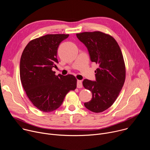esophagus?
<instances>
[{
    "mask_svg": "<svg viewBox=\"0 0 150 150\" xmlns=\"http://www.w3.org/2000/svg\"><path fill=\"white\" fill-rule=\"evenodd\" d=\"M82 87V81L80 80H78L77 81V88H81Z\"/></svg>",
    "mask_w": 150,
    "mask_h": 150,
    "instance_id": "34e87169",
    "label": "esophagus"
}]
</instances>
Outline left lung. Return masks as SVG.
<instances>
[{
  "label": "left lung",
  "mask_w": 150,
  "mask_h": 150,
  "mask_svg": "<svg viewBox=\"0 0 150 150\" xmlns=\"http://www.w3.org/2000/svg\"><path fill=\"white\" fill-rule=\"evenodd\" d=\"M88 49L91 61L98 65L96 81L85 79L82 84L92 93L91 100L84 103L87 109L100 113L114 103L125 82L126 70L119 45L111 35L100 31L76 34Z\"/></svg>",
  "instance_id": "left-lung-1"
}]
</instances>
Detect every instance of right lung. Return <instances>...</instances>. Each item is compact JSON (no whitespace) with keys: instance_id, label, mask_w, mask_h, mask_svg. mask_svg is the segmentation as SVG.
I'll return each instance as SVG.
<instances>
[{"instance_id":"1","label":"right lung","mask_w":150,"mask_h":150,"mask_svg":"<svg viewBox=\"0 0 150 150\" xmlns=\"http://www.w3.org/2000/svg\"><path fill=\"white\" fill-rule=\"evenodd\" d=\"M69 34H47L30 41L21 55L20 79L30 100L37 109L50 112L58 109L71 90L76 88L72 75H55L60 42Z\"/></svg>"}]
</instances>
